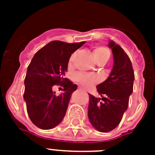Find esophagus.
<instances>
[{
  "label": "esophagus",
  "mask_w": 155,
  "mask_h": 155,
  "mask_svg": "<svg viewBox=\"0 0 155 155\" xmlns=\"http://www.w3.org/2000/svg\"><path fill=\"white\" fill-rule=\"evenodd\" d=\"M78 90H79L80 92H83V89L82 88H80V87H79V88H78Z\"/></svg>",
  "instance_id": "1"
}]
</instances>
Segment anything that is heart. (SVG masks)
<instances>
[{
    "instance_id": "b5f03b06",
    "label": "heart",
    "mask_w": 155,
    "mask_h": 155,
    "mask_svg": "<svg viewBox=\"0 0 155 155\" xmlns=\"http://www.w3.org/2000/svg\"><path fill=\"white\" fill-rule=\"evenodd\" d=\"M92 54L94 56L95 60L97 63H104L108 60L110 57V51L104 47H97L93 48ZM74 58V54L69 58V63H71ZM75 80L84 87H89L97 82V77L91 74L85 73H77L75 75Z\"/></svg>"
}]
</instances>
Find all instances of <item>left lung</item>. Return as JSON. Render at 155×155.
I'll list each match as a JSON object with an SVG mask.
<instances>
[{
	"label": "left lung",
	"instance_id": "obj_1",
	"mask_svg": "<svg viewBox=\"0 0 155 155\" xmlns=\"http://www.w3.org/2000/svg\"><path fill=\"white\" fill-rule=\"evenodd\" d=\"M108 47L113 54V70L104 82L97 86L100 98L89 95L87 116L93 127L100 132L114 130L127 110L134 87V72L128 54L111 41Z\"/></svg>",
	"mask_w": 155,
	"mask_h": 155
}]
</instances>
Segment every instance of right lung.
Segmentation results:
<instances>
[{"mask_svg": "<svg viewBox=\"0 0 155 155\" xmlns=\"http://www.w3.org/2000/svg\"><path fill=\"white\" fill-rule=\"evenodd\" d=\"M84 44L52 41L33 57L25 78L23 98L28 115L37 127L50 130L63 120L71 94L77 89V85L65 78L68 61ZM54 85L64 87L62 94L53 92Z\"/></svg>", "mask_w": 155, "mask_h": 155, "instance_id": "right-lung-1", "label": "right lung"}]
</instances>
